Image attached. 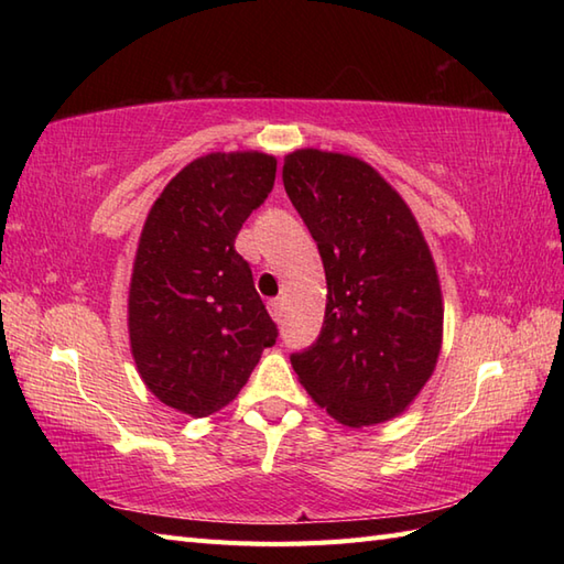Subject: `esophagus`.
<instances>
[{
	"instance_id": "34e87169",
	"label": "esophagus",
	"mask_w": 564,
	"mask_h": 564,
	"mask_svg": "<svg viewBox=\"0 0 564 564\" xmlns=\"http://www.w3.org/2000/svg\"><path fill=\"white\" fill-rule=\"evenodd\" d=\"M269 313H271V317L275 322L283 319V301H281V297H271V301H269Z\"/></svg>"
}]
</instances>
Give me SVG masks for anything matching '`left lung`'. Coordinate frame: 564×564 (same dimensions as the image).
<instances>
[{"label":"left lung","mask_w":564,"mask_h":564,"mask_svg":"<svg viewBox=\"0 0 564 564\" xmlns=\"http://www.w3.org/2000/svg\"><path fill=\"white\" fill-rule=\"evenodd\" d=\"M283 186L327 275L319 337L291 364L337 422H388L426 386L441 351V285L426 239L398 191L349 154L295 150L283 160Z\"/></svg>","instance_id":"left-lung-1"}]
</instances>
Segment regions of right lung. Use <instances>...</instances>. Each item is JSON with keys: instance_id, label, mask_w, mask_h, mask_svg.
Instances as JSON below:
<instances>
[{"instance_id": "1", "label": "right lung", "mask_w": 564, "mask_h": 564, "mask_svg": "<svg viewBox=\"0 0 564 564\" xmlns=\"http://www.w3.org/2000/svg\"><path fill=\"white\" fill-rule=\"evenodd\" d=\"M275 158L210 152L148 213L128 295L140 378L160 402L208 416L245 388L279 337L235 237L273 188Z\"/></svg>"}]
</instances>
